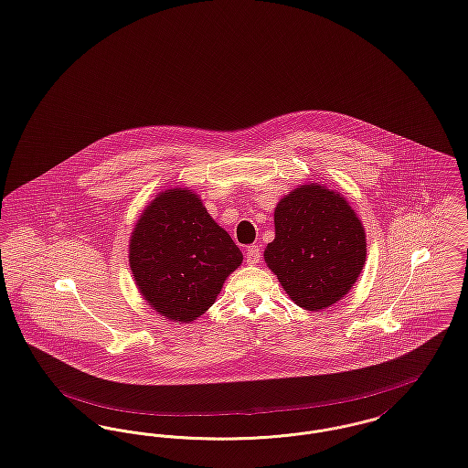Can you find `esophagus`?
<instances>
[{"label": "esophagus", "mask_w": 468, "mask_h": 468, "mask_svg": "<svg viewBox=\"0 0 468 468\" xmlns=\"http://www.w3.org/2000/svg\"><path fill=\"white\" fill-rule=\"evenodd\" d=\"M260 258H261V249H260V246H249L246 249V261H248L249 265L260 263Z\"/></svg>", "instance_id": "34e87169"}]
</instances>
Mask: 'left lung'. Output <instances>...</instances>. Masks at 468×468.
I'll use <instances>...</instances> for the list:
<instances>
[{
	"instance_id": "8db88e82",
	"label": "left lung",
	"mask_w": 468,
	"mask_h": 468,
	"mask_svg": "<svg viewBox=\"0 0 468 468\" xmlns=\"http://www.w3.org/2000/svg\"><path fill=\"white\" fill-rule=\"evenodd\" d=\"M265 261L284 292L307 311L341 301L366 261V233L352 207L322 186H301L274 212Z\"/></svg>"
}]
</instances>
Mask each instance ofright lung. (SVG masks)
<instances>
[{"instance_id": "1", "label": "right lung", "mask_w": 468, "mask_h": 468, "mask_svg": "<svg viewBox=\"0 0 468 468\" xmlns=\"http://www.w3.org/2000/svg\"><path fill=\"white\" fill-rule=\"evenodd\" d=\"M129 261L148 305L189 324L216 303L226 277L242 263V252L196 194L169 189L143 212Z\"/></svg>"}]
</instances>
